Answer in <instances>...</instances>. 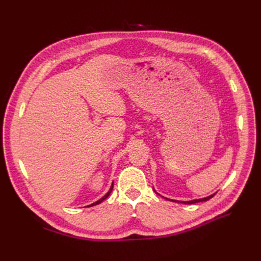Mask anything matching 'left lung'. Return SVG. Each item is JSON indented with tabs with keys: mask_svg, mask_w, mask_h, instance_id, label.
<instances>
[{
	"mask_svg": "<svg viewBox=\"0 0 261 261\" xmlns=\"http://www.w3.org/2000/svg\"><path fill=\"white\" fill-rule=\"evenodd\" d=\"M155 192V191H154ZM155 194H158L156 192H155ZM216 194H213V195H210V196H208V197H204V198H200V199H194V200H189V201H178V200H173V199H168V198H164L165 199H168V200H171V201H176V202H181V203H185V204H191V203H196V202H202V201H207V200H209L210 198H212L213 196H215Z\"/></svg>",
	"mask_w": 261,
	"mask_h": 261,
	"instance_id": "8db88e82",
	"label": "left lung"
}]
</instances>
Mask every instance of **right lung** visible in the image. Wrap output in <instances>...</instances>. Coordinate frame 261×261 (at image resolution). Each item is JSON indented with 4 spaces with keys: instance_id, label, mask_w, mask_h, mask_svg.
Returning a JSON list of instances; mask_svg holds the SVG:
<instances>
[{
    "instance_id": "obj_1",
    "label": "right lung",
    "mask_w": 261,
    "mask_h": 261,
    "mask_svg": "<svg viewBox=\"0 0 261 261\" xmlns=\"http://www.w3.org/2000/svg\"><path fill=\"white\" fill-rule=\"evenodd\" d=\"M112 189H113V183H112V185H111V187H110V189H109V192L103 196V197H102V198L101 199H99L98 201H96V202H93V203H91V204H89V206H87V207H92V206H96V204H99V203H101L102 201H103L105 199H107L108 198V197H109V195L110 194H111V192H112Z\"/></svg>"
}]
</instances>
